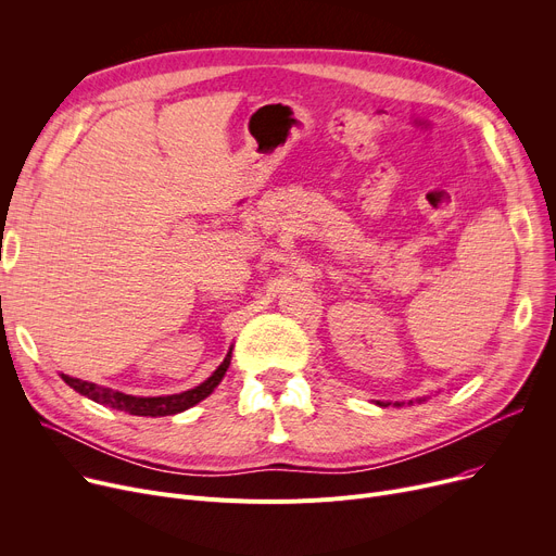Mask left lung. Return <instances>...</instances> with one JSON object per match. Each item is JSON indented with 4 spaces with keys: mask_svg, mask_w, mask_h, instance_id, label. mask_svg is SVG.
Wrapping results in <instances>:
<instances>
[{
    "mask_svg": "<svg viewBox=\"0 0 556 556\" xmlns=\"http://www.w3.org/2000/svg\"><path fill=\"white\" fill-rule=\"evenodd\" d=\"M378 405H383V407H386V403H378ZM394 405H401V403H394Z\"/></svg>",
    "mask_w": 556,
    "mask_h": 556,
    "instance_id": "obj_1",
    "label": "left lung"
}]
</instances>
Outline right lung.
Masks as SVG:
<instances>
[{
    "label": "right lung",
    "instance_id": "add662e5",
    "mask_svg": "<svg viewBox=\"0 0 556 556\" xmlns=\"http://www.w3.org/2000/svg\"><path fill=\"white\" fill-rule=\"evenodd\" d=\"M231 361V346L225 356V361L216 367V371L207 378V381H202L200 386L180 392V394H166V396H132V394H124L119 390H112V388H103L90 381H80V378H72L67 374H61L63 381L76 390L78 394L92 399L94 403H101L105 407H112V410H122L135 417H168V415H178L189 410L195 403H200L202 399H207L218 383L223 381V376L229 367Z\"/></svg>",
    "mask_w": 556,
    "mask_h": 556
}]
</instances>
